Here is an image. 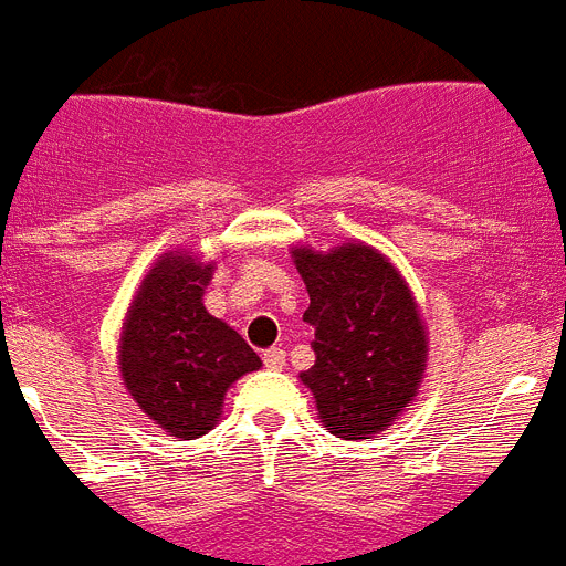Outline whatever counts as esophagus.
I'll use <instances>...</instances> for the list:
<instances>
[{
  "mask_svg": "<svg viewBox=\"0 0 566 566\" xmlns=\"http://www.w3.org/2000/svg\"><path fill=\"white\" fill-rule=\"evenodd\" d=\"M261 359H264V365H268L270 371H282L284 368V350L282 348H268L264 354H261Z\"/></svg>",
  "mask_w": 566,
  "mask_h": 566,
  "instance_id": "1",
  "label": "esophagus"
}]
</instances>
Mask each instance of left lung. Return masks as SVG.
Returning a JSON list of instances; mask_svg holds the SVG:
<instances>
[{"mask_svg": "<svg viewBox=\"0 0 566 566\" xmlns=\"http://www.w3.org/2000/svg\"><path fill=\"white\" fill-rule=\"evenodd\" d=\"M293 255L311 293L305 322L316 354L302 382L334 434H377L397 420L426 371V327L411 291L391 261L365 244L327 255L302 247Z\"/></svg>", "mask_w": 566, "mask_h": 566, "instance_id": "obj_1", "label": "left lung"}]
</instances>
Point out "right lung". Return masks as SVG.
I'll list each match as a JSON object with an SVG mask.
<instances>
[{"instance_id":"right-lung-1","label":"right lung","mask_w":566,"mask_h":566,"mask_svg":"<svg viewBox=\"0 0 566 566\" xmlns=\"http://www.w3.org/2000/svg\"><path fill=\"white\" fill-rule=\"evenodd\" d=\"M210 275V264L192 255H164L123 325V382L149 420L175 437L210 431L227 388L261 365L259 354L203 307Z\"/></svg>"}]
</instances>
